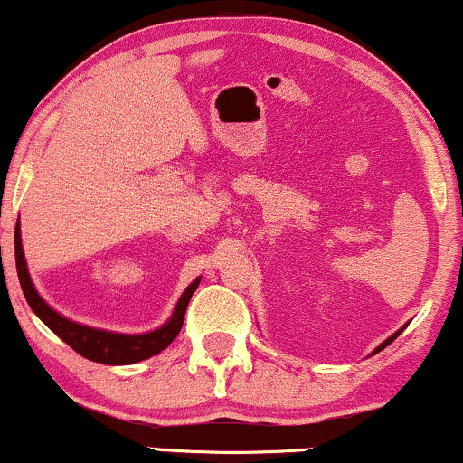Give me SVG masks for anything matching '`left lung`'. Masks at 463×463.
Returning a JSON list of instances; mask_svg holds the SVG:
<instances>
[{"label": "left lung", "mask_w": 463, "mask_h": 463, "mask_svg": "<svg viewBox=\"0 0 463 463\" xmlns=\"http://www.w3.org/2000/svg\"><path fill=\"white\" fill-rule=\"evenodd\" d=\"M400 333H402V331H397V333H395V335H391V337H389V339H387V342H383V344H380V346H378V348H376V353H378V350H383V348H387V346H389V344H391V342H393V339H395V337H397V335H400Z\"/></svg>", "instance_id": "obj_1"}]
</instances>
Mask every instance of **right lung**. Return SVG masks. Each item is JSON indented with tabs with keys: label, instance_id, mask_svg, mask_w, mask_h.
I'll list each match as a JSON object with an SVG mask.
<instances>
[{
	"label": "right lung",
	"instance_id": "right-lung-1",
	"mask_svg": "<svg viewBox=\"0 0 463 463\" xmlns=\"http://www.w3.org/2000/svg\"><path fill=\"white\" fill-rule=\"evenodd\" d=\"M14 256H16V273H19V282L23 288V295L29 303V307L36 312V316L43 323L49 326V329L60 335L63 342L68 344L70 348L76 350L85 359L96 361V363H107V365H130V363L149 359L157 353H162L164 348H168V344L173 342L175 337L179 335L181 326H184V316L185 309H188V303L194 295L196 286L201 279L192 282L188 288H185L184 295L175 307L166 325L162 329L143 333V335H119V333H109V331H98L91 329V326L76 325L72 320H66L63 316L46 306V303L40 299V295L33 288L32 278H29L25 254H23L21 245V231L19 224L14 228Z\"/></svg>",
	"mask_w": 463,
	"mask_h": 463
}]
</instances>
